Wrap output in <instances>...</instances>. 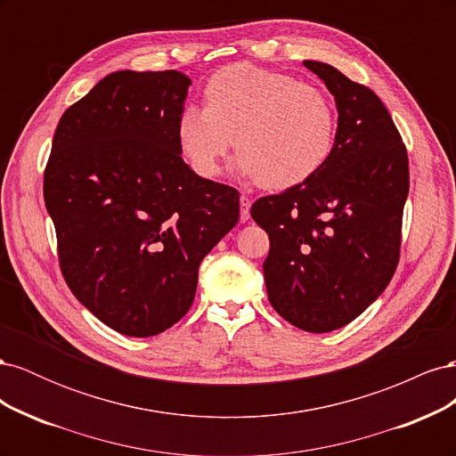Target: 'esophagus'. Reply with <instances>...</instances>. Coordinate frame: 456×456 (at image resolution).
I'll return each instance as SVG.
<instances>
[{
	"instance_id": "obj_1",
	"label": "esophagus",
	"mask_w": 456,
	"mask_h": 456,
	"mask_svg": "<svg viewBox=\"0 0 456 456\" xmlns=\"http://www.w3.org/2000/svg\"><path fill=\"white\" fill-rule=\"evenodd\" d=\"M240 207H241L240 220H241V223H247V220L251 218V213H249V209H251V200H249V196H245V194L240 196Z\"/></svg>"
}]
</instances>
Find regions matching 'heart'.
Masks as SVG:
<instances>
[{
  "label": "heart",
  "mask_w": 456,
  "mask_h": 456,
  "mask_svg": "<svg viewBox=\"0 0 456 456\" xmlns=\"http://www.w3.org/2000/svg\"><path fill=\"white\" fill-rule=\"evenodd\" d=\"M203 94L205 106H184L176 121L178 146L200 176H215L233 142L241 151L233 167L266 190L308 183L333 154L338 116L320 87L232 64L209 77Z\"/></svg>",
  "instance_id": "b5f03b06"
}]
</instances>
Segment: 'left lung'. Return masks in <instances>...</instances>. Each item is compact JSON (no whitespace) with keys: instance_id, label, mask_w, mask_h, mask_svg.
Here are the masks:
<instances>
[{"instance_id":"8db88e82","label":"left lung","mask_w":456,"mask_h":456,"mask_svg":"<svg viewBox=\"0 0 456 456\" xmlns=\"http://www.w3.org/2000/svg\"><path fill=\"white\" fill-rule=\"evenodd\" d=\"M305 66L335 96L333 154L308 183L256 200L251 216L270 238V305L302 330L329 333L365 312L397 268L409 158L375 93L330 64Z\"/></svg>"}]
</instances>
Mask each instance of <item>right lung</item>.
<instances>
[{"instance_id": "obj_1", "label": "right lung", "mask_w": 456, "mask_h": 456, "mask_svg": "<svg viewBox=\"0 0 456 456\" xmlns=\"http://www.w3.org/2000/svg\"><path fill=\"white\" fill-rule=\"evenodd\" d=\"M190 77L121 70L62 114L44 175L59 265L74 297L127 337L173 327L203 256L238 224L236 188L181 158Z\"/></svg>"}]
</instances>
